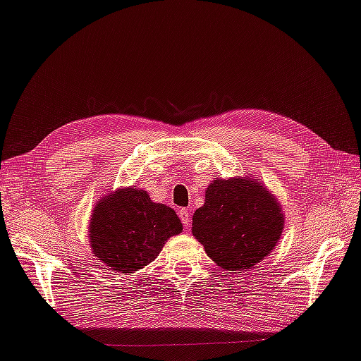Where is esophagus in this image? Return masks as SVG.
Returning <instances> with one entry per match:
<instances>
[{
    "label": "esophagus",
    "instance_id": "34e87169",
    "mask_svg": "<svg viewBox=\"0 0 361 361\" xmlns=\"http://www.w3.org/2000/svg\"><path fill=\"white\" fill-rule=\"evenodd\" d=\"M179 216H180V220L183 223V226L188 228L190 226V210L188 209H180Z\"/></svg>",
    "mask_w": 361,
    "mask_h": 361
}]
</instances>
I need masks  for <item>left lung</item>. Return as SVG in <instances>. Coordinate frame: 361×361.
Listing matches in <instances>:
<instances>
[{"label":"left lung","instance_id":"8db88e82","mask_svg":"<svg viewBox=\"0 0 361 361\" xmlns=\"http://www.w3.org/2000/svg\"><path fill=\"white\" fill-rule=\"evenodd\" d=\"M284 215L276 196L253 176L214 179L196 209L192 234L224 270L253 269L275 250Z\"/></svg>","mask_w":361,"mask_h":361}]
</instances>
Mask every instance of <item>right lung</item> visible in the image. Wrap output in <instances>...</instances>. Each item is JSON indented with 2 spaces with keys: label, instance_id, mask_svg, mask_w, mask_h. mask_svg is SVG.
Listing matches in <instances>:
<instances>
[{
  "label": "right lung",
  "instance_id": "add662e5",
  "mask_svg": "<svg viewBox=\"0 0 361 361\" xmlns=\"http://www.w3.org/2000/svg\"><path fill=\"white\" fill-rule=\"evenodd\" d=\"M182 229L171 207L154 202L147 192L132 185L97 201L87 239L100 262L128 275L151 264L169 237L180 234Z\"/></svg>",
  "mask_w": 361,
  "mask_h": 361
}]
</instances>
